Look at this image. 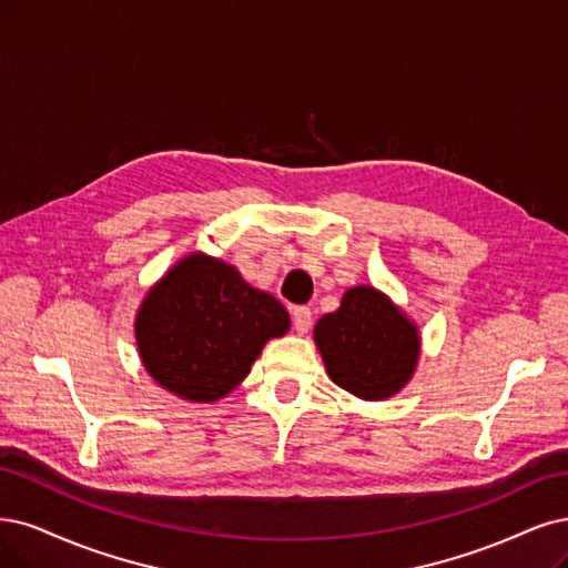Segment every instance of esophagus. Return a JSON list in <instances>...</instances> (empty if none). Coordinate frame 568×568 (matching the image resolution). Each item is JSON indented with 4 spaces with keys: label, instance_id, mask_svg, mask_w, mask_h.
<instances>
[{
    "label": "esophagus",
    "instance_id": "esophagus-1",
    "mask_svg": "<svg viewBox=\"0 0 568 568\" xmlns=\"http://www.w3.org/2000/svg\"><path fill=\"white\" fill-rule=\"evenodd\" d=\"M291 320H293V328H296V334H307V328L312 326V312L305 305H298L291 310Z\"/></svg>",
    "mask_w": 568,
    "mask_h": 568
}]
</instances>
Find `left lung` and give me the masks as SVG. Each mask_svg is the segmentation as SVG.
<instances>
[{
	"label": "left lung",
	"mask_w": 568,
	"mask_h": 568,
	"mask_svg": "<svg viewBox=\"0 0 568 568\" xmlns=\"http://www.w3.org/2000/svg\"><path fill=\"white\" fill-rule=\"evenodd\" d=\"M312 336L328 378L364 402L402 393L420 359L418 324L368 284L349 286L338 310L324 315Z\"/></svg>",
	"instance_id": "8db88e82"
}]
</instances>
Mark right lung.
Here are the masks:
<instances>
[{
    "instance_id": "add662e5",
    "label": "right lung",
    "mask_w": 568,
    "mask_h": 568,
    "mask_svg": "<svg viewBox=\"0 0 568 568\" xmlns=\"http://www.w3.org/2000/svg\"><path fill=\"white\" fill-rule=\"evenodd\" d=\"M291 326L286 307L240 270L194 251L150 286L135 312V345L160 387L194 404L227 397L265 343Z\"/></svg>"
}]
</instances>
